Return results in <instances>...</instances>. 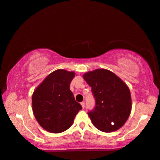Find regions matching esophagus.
I'll list each match as a JSON object with an SVG mask.
<instances>
[{"instance_id": "1", "label": "esophagus", "mask_w": 160, "mask_h": 160, "mask_svg": "<svg viewBox=\"0 0 160 160\" xmlns=\"http://www.w3.org/2000/svg\"><path fill=\"white\" fill-rule=\"evenodd\" d=\"M80 103H81V106H82V107L83 108V109H84V107H85V102H81Z\"/></svg>"}]
</instances>
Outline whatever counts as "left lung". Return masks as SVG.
Returning a JSON list of instances; mask_svg holds the SVG:
<instances>
[{
    "label": "left lung",
    "instance_id": "8db88e82",
    "mask_svg": "<svg viewBox=\"0 0 160 160\" xmlns=\"http://www.w3.org/2000/svg\"><path fill=\"white\" fill-rule=\"evenodd\" d=\"M91 87L96 104L88 112L93 125L101 131L120 129L129 118L131 96L127 85L111 71L98 69L83 75Z\"/></svg>",
    "mask_w": 160,
    "mask_h": 160
}]
</instances>
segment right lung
<instances>
[{
	"instance_id": "right-lung-1",
	"label": "right lung",
	"mask_w": 160,
	"mask_h": 160,
	"mask_svg": "<svg viewBox=\"0 0 160 160\" xmlns=\"http://www.w3.org/2000/svg\"><path fill=\"white\" fill-rule=\"evenodd\" d=\"M74 72L57 69L45 78L32 94V111L42 128L59 133L72 125L82 106L69 89Z\"/></svg>"
}]
</instances>
